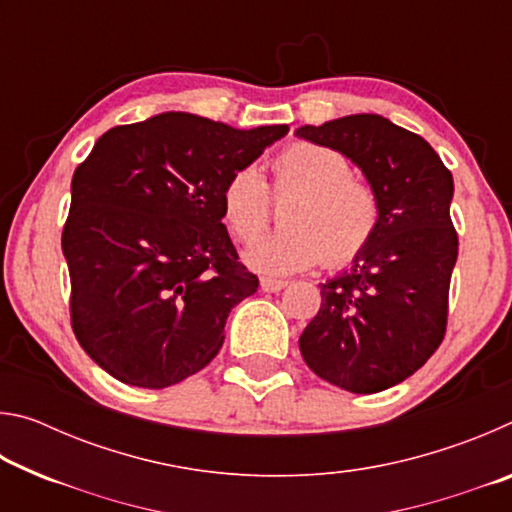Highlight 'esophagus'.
<instances>
[{"instance_id":"esophagus-1","label":"esophagus","mask_w":512,"mask_h":512,"mask_svg":"<svg viewBox=\"0 0 512 512\" xmlns=\"http://www.w3.org/2000/svg\"><path fill=\"white\" fill-rule=\"evenodd\" d=\"M259 287H262V291H266V293H277V291H282L284 287H287V282H284V280H273V277H262Z\"/></svg>"}]
</instances>
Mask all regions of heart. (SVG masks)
Here are the masks:
<instances>
[{
  "mask_svg": "<svg viewBox=\"0 0 512 512\" xmlns=\"http://www.w3.org/2000/svg\"><path fill=\"white\" fill-rule=\"evenodd\" d=\"M277 189H296L284 212L287 228L246 248V264L264 275H291L318 264L343 266L363 253L379 225L372 189L352 176V164L329 146L298 142L273 160ZM221 216L241 241L266 225L268 187L253 164L230 173L221 189Z\"/></svg>",
  "mask_w": 512,
  "mask_h": 512,
  "instance_id": "heart-1",
  "label": "heart"
}]
</instances>
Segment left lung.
Here are the masks:
<instances>
[{
    "mask_svg": "<svg viewBox=\"0 0 512 512\" xmlns=\"http://www.w3.org/2000/svg\"><path fill=\"white\" fill-rule=\"evenodd\" d=\"M296 137L343 153L379 203L375 237L350 268L320 284L300 352L320 379L379 393L422 368L445 336L458 237L454 178L427 140L381 115L300 126Z\"/></svg>",
    "mask_w": 512,
    "mask_h": 512,
    "instance_id": "obj_1",
    "label": "left lung"
}]
</instances>
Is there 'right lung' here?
Instances as JSON below:
<instances>
[{
  "instance_id": "obj_1",
  "label": "right lung",
  "mask_w": 512,
  "mask_h": 512,
  "mask_svg": "<svg viewBox=\"0 0 512 512\" xmlns=\"http://www.w3.org/2000/svg\"><path fill=\"white\" fill-rule=\"evenodd\" d=\"M287 133L171 110L110 128L76 167L63 230L72 327L108 375L167 388L219 354L232 307L259 287L223 225L221 189Z\"/></svg>"
}]
</instances>
